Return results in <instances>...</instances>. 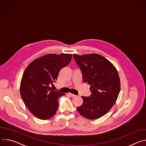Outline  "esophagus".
<instances>
[{"instance_id": "esophagus-1", "label": "esophagus", "mask_w": 146, "mask_h": 146, "mask_svg": "<svg viewBox=\"0 0 146 146\" xmlns=\"http://www.w3.org/2000/svg\"><path fill=\"white\" fill-rule=\"evenodd\" d=\"M68 95H69L70 96H72V97H75V96H76V95H74V94H71V93H68Z\"/></svg>"}]
</instances>
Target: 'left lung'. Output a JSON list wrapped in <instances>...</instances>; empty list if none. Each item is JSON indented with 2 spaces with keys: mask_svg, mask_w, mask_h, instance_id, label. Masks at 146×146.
Here are the masks:
<instances>
[{
  "mask_svg": "<svg viewBox=\"0 0 146 146\" xmlns=\"http://www.w3.org/2000/svg\"><path fill=\"white\" fill-rule=\"evenodd\" d=\"M73 58L81 69L82 79L91 86L90 96H81L78 112L87 119H95L105 115L115 103L120 91V80L116 68L103 56L91 54Z\"/></svg>",
  "mask_w": 146,
  "mask_h": 146,
  "instance_id": "left-lung-1",
  "label": "left lung"
}]
</instances>
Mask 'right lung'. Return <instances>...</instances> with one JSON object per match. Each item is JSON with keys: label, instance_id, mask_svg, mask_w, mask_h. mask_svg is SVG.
Masks as SVG:
<instances>
[{"label": "right lung", "instance_id": "add662e5", "mask_svg": "<svg viewBox=\"0 0 146 146\" xmlns=\"http://www.w3.org/2000/svg\"><path fill=\"white\" fill-rule=\"evenodd\" d=\"M70 54L45 55L32 61L25 70L20 94L31 113L40 119H48L56 113L58 98L65 94L50 87L55 82L61 69L71 61Z\"/></svg>", "mask_w": 146, "mask_h": 146}]
</instances>
